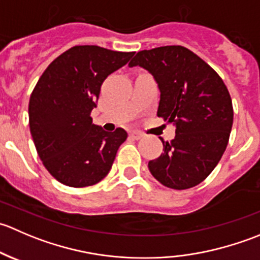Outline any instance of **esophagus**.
<instances>
[{
    "instance_id": "1",
    "label": "esophagus",
    "mask_w": 260,
    "mask_h": 260,
    "mask_svg": "<svg viewBox=\"0 0 260 260\" xmlns=\"http://www.w3.org/2000/svg\"><path fill=\"white\" fill-rule=\"evenodd\" d=\"M142 133L138 132V131H131L129 132V137L133 140H140V138H142Z\"/></svg>"
}]
</instances>
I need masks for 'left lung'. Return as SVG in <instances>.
<instances>
[{
    "mask_svg": "<svg viewBox=\"0 0 260 260\" xmlns=\"http://www.w3.org/2000/svg\"><path fill=\"white\" fill-rule=\"evenodd\" d=\"M129 68L151 73L159 89L157 115L176 127L164 153L148 162L152 176L166 187L185 190L203 182L229 142L233 104L226 85L201 57L183 46L137 52Z\"/></svg>",
    "mask_w": 260,
    "mask_h": 260,
    "instance_id": "obj_1",
    "label": "left lung"
}]
</instances>
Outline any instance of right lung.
Masks as SVG:
<instances>
[{"instance_id":"obj_1","label":"right lung","mask_w":260,"mask_h":260,"mask_svg":"<svg viewBox=\"0 0 260 260\" xmlns=\"http://www.w3.org/2000/svg\"><path fill=\"white\" fill-rule=\"evenodd\" d=\"M135 52L95 45L67 50L46 68L28 103V123L39 157L54 179L70 187L98 183L111 171L127 132L93 123L101 86Z\"/></svg>"}]
</instances>
